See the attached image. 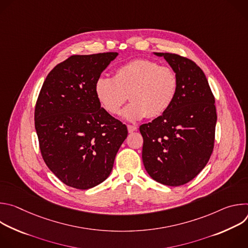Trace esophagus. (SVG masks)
<instances>
[{"label": "esophagus", "instance_id": "1", "mask_svg": "<svg viewBox=\"0 0 248 248\" xmlns=\"http://www.w3.org/2000/svg\"><path fill=\"white\" fill-rule=\"evenodd\" d=\"M137 129V127L135 126V125H131V124H127V130H128V132L129 133H131V132H133V131H135Z\"/></svg>", "mask_w": 248, "mask_h": 248}]
</instances>
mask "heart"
<instances>
[{
    "instance_id": "obj_1",
    "label": "heart",
    "mask_w": 248,
    "mask_h": 248,
    "mask_svg": "<svg viewBox=\"0 0 248 248\" xmlns=\"http://www.w3.org/2000/svg\"><path fill=\"white\" fill-rule=\"evenodd\" d=\"M179 78L170 66L137 59L118 67L111 78H99L94 85L102 107L112 115L120 114L127 99L131 103L124 111L128 121L157 118L165 114L178 93Z\"/></svg>"
}]
</instances>
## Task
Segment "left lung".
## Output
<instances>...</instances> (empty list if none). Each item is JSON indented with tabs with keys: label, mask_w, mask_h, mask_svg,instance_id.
<instances>
[{
	"label": "left lung",
	"mask_w": 248,
	"mask_h": 248,
	"mask_svg": "<svg viewBox=\"0 0 248 248\" xmlns=\"http://www.w3.org/2000/svg\"><path fill=\"white\" fill-rule=\"evenodd\" d=\"M164 57L179 78L169 110L140 125L142 160L151 178L165 186L187 184L204 169L213 152L217 113L203 70L191 60L171 53Z\"/></svg>",
	"instance_id": "1"
}]
</instances>
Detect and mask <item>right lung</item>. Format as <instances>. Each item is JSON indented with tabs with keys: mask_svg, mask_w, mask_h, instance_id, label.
I'll return each mask as SVG.
<instances>
[{
	"mask_svg": "<svg viewBox=\"0 0 248 248\" xmlns=\"http://www.w3.org/2000/svg\"><path fill=\"white\" fill-rule=\"evenodd\" d=\"M116 52L70 56L47 76L35 106L44 162L64 185L88 189L110 175L126 125L101 108L94 85Z\"/></svg>",
	"mask_w": 248,
	"mask_h": 248,
	"instance_id": "1",
	"label": "right lung"
}]
</instances>
